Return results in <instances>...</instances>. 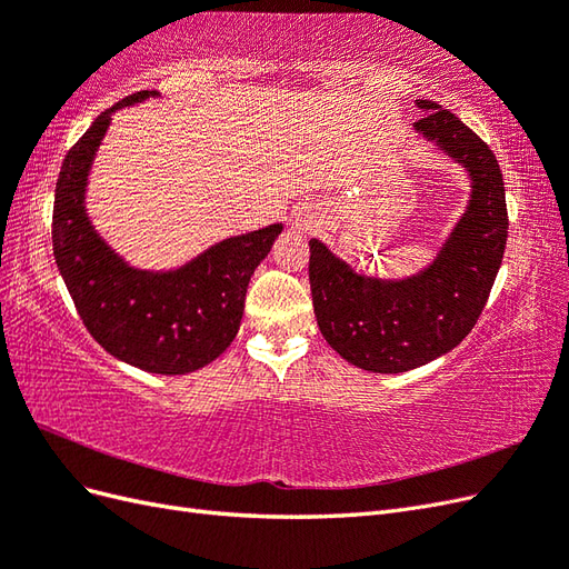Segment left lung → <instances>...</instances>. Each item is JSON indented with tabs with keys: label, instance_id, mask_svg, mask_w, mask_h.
I'll use <instances>...</instances> for the list:
<instances>
[{
	"label": "left lung",
	"instance_id": "left-lung-1",
	"mask_svg": "<svg viewBox=\"0 0 569 569\" xmlns=\"http://www.w3.org/2000/svg\"><path fill=\"white\" fill-rule=\"evenodd\" d=\"M416 130L468 168L472 194L437 261L408 280H375L311 239L308 280L322 337L351 366L406 372L470 335L498 274L508 239L503 176L489 144L449 109L418 99Z\"/></svg>",
	"mask_w": 569,
	"mask_h": 569
}]
</instances>
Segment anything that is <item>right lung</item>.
<instances>
[{"instance_id":"add662e5","label":"right lung","mask_w":569,"mask_h":569,"mask_svg":"<svg viewBox=\"0 0 569 569\" xmlns=\"http://www.w3.org/2000/svg\"><path fill=\"white\" fill-rule=\"evenodd\" d=\"M157 92H134L94 118L68 149L54 192L51 244L61 278L88 332L111 356L157 372L209 366L237 337L247 287L282 226L230 237L173 272L126 266L84 216V184L111 111Z\"/></svg>"}]
</instances>
